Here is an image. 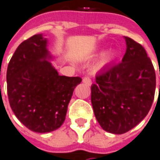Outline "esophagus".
<instances>
[{
	"label": "esophagus",
	"instance_id": "34e87169",
	"mask_svg": "<svg viewBox=\"0 0 160 160\" xmlns=\"http://www.w3.org/2000/svg\"><path fill=\"white\" fill-rule=\"evenodd\" d=\"M82 82L85 83L86 85L88 86H91V84H92L91 79H90L89 77H85V78H83V79H82Z\"/></svg>",
	"mask_w": 160,
	"mask_h": 160
}]
</instances>
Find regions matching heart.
Wrapping results in <instances>:
<instances>
[{
  "instance_id": "1",
  "label": "heart",
  "mask_w": 160,
  "mask_h": 160,
  "mask_svg": "<svg viewBox=\"0 0 160 160\" xmlns=\"http://www.w3.org/2000/svg\"><path fill=\"white\" fill-rule=\"evenodd\" d=\"M114 58V53L108 52L103 54L100 59L98 60L97 64H96V68L98 70H101L102 68L106 67L108 64H109L111 63V61Z\"/></svg>"
}]
</instances>
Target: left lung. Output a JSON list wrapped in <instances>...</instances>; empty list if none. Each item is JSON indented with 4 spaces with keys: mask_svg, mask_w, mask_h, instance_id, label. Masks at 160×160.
Masks as SVG:
<instances>
[{
    "mask_svg": "<svg viewBox=\"0 0 160 160\" xmlns=\"http://www.w3.org/2000/svg\"><path fill=\"white\" fill-rule=\"evenodd\" d=\"M122 62L104 69L91 86V103L97 122L106 132L122 134L133 128L150 110L156 76L146 50L124 37Z\"/></svg>",
    "mask_w": 160,
    "mask_h": 160,
    "instance_id": "1",
    "label": "left lung"
}]
</instances>
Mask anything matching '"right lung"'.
Returning a JSON list of instances; mask_svg holds the SVG:
<instances>
[{
	"mask_svg": "<svg viewBox=\"0 0 160 160\" xmlns=\"http://www.w3.org/2000/svg\"><path fill=\"white\" fill-rule=\"evenodd\" d=\"M48 40L36 34L18 46L7 71L10 107L24 126L36 132H52L64 123L79 77L60 76Z\"/></svg>",
	"mask_w": 160,
	"mask_h": 160,
	"instance_id": "add662e5",
	"label": "right lung"
}]
</instances>
